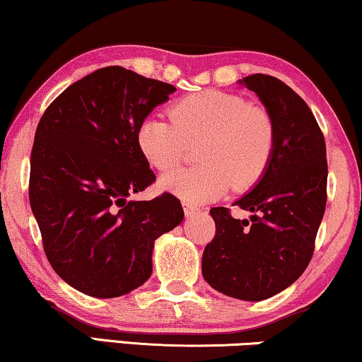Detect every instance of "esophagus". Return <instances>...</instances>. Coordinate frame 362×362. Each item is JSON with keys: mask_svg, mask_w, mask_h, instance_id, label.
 Listing matches in <instances>:
<instances>
[{"mask_svg": "<svg viewBox=\"0 0 362 362\" xmlns=\"http://www.w3.org/2000/svg\"><path fill=\"white\" fill-rule=\"evenodd\" d=\"M182 207H184V214H185V217H190V215H194V214L199 212V207H195L194 204L184 202V204H182Z\"/></svg>", "mask_w": 362, "mask_h": 362, "instance_id": "1", "label": "esophagus"}]
</instances>
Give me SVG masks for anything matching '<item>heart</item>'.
<instances>
[{"instance_id":"obj_1","label":"heart","mask_w":362,"mask_h":362,"mask_svg":"<svg viewBox=\"0 0 362 362\" xmlns=\"http://www.w3.org/2000/svg\"><path fill=\"white\" fill-rule=\"evenodd\" d=\"M172 120L150 115L136 128L144 158L160 172L184 160L189 145H199L200 165L180 168L160 178L162 190L187 202H207L230 189L244 192L257 185L277 147L276 120L269 110L244 97L207 90L177 100Z\"/></svg>"}]
</instances>
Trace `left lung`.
Listing matches in <instances>:
<instances>
[{
    "mask_svg": "<svg viewBox=\"0 0 362 362\" xmlns=\"http://www.w3.org/2000/svg\"><path fill=\"white\" fill-rule=\"evenodd\" d=\"M257 93L277 127V147L265 175L230 209H210L215 237L202 255V274L215 291L242 300H264L303 276L327 200L326 140L299 95L276 76L240 80Z\"/></svg>",
    "mask_w": 362,
    "mask_h": 362,
    "instance_id": "8db88e82",
    "label": "left lung"
}]
</instances>
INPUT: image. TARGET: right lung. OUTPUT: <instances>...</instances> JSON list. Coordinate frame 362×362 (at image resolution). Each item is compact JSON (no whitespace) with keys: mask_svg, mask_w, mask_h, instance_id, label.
Here are the masks:
<instances>
[{"mask_svg":"<svg viewBox=\"0 0 362 362\" xmlns=\"http://www.w3.org/2000/svg\"><path fill=\"white\" fill-rule=\"evenodd\" d=\"M175 86L122 66L59 93L36 127L30 205L53 271L76 291L112 299L152 274L153 242L184 218L180 200L127 197L155 182L136 128Z\"/></svg>","mask_w":362,"mask_h":362,"instance_id":"right-lung-1","label":"right lung"}]
</instances>
